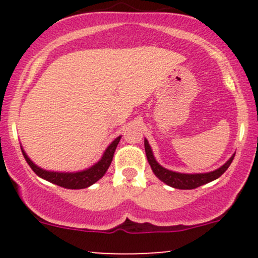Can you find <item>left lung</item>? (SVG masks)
<instances>
[{
  "label": "left lung",
  "mask_w": 258,
  "mask_h": 258,
  "mask_svg": "<svg viewBox=\"0 0 258 258\" xmlns=\"http://www.w3.org/2000/svg\"><path fill=\"white\" fill-rule=\"evenodd\" d=\"M144 149H146L148 162H149L154 174H155L160 180L166 183L167 185L172 186V188H176V189H194L200 185L206 184V183L212 182V180L217 179L218 177H221L222 174L226 172L227 168L229 167L230 164H232L234 156H235V154H233L226 164L222 165V166L220 168H217V170L211 171V172L180 173V172H176V171L167 170V168L162 167L161 165L156 161L155 156H154L153 154L152 147L149 146V142H148L147 138H144Z\"/></svg>",
  "instance_id": "left-lung-1"
}]
</instances>
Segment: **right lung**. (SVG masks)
Wrapping results in <instances>:
<instances>
[{
  "mask_svg": "<svg viewBox=\"0 0 258 258\" xmlns=\"http://www.w3.org/2000/svg\"><path fill=\"white\" fill-rule=\"evenodd\" d=\"M120 139L121 136L115 138L114 141L109 144L98 162H96V164L92 165L91 167L86 168V170L76 171V172H58V171L44 170V168L37 166V165L29 158L28 154H26L24 152V149H23V147L22 152L26 162L29 164V166L31 167V170L34 171L38 177L48 180V182L53 183V184H57L67 189H84L94 184L97 180H99L103 176H104L106 171H108L109 166H110L112 156H114L115 149H116Z\"/></svg>",
  "mask_w": 258,
  "mask_h": 258,
  "instance_id": "add662e5",
  "label": "right lung"
}]
</instances>
